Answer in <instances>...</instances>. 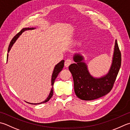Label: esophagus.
<instances>
[{
    "mask_svg": "<svg viewBox=\"0 0 130 130\" xmlns=\"http://www.w3.org/2000/svg\"><path fill=\"white\" fill-rule=\"evenodd\" d=\"M72 60H70V59L66 60L65 61V67L66 68L68 67L71 64V63H72Z\"/></svg>",
    "mask_w": 130,
    "mask_h": 130,
    "instance_id": "34e87169",
    "label": "esophagus"
}]
</instances>
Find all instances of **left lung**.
Returning a JSON list of instances; mask_svg holds the SVG:
<instances>
[{"label":"left lung","instance_id":"1","mask_svg":"<svg viewBox=\"0 0 130 130\" xmlns=\"http://www.w3.org/2000/svg\"><path fill=\"white\" fill-rule=\"evenodd\" d=\"M69 69L73 76L75 95L83 100H93L105 96L112 89L121 65V53L116 40L111 67L106 75L95 78L90 74L87 65L80 54L74 55Z\"/></svg>","mask_w":130,"mask_h":130}]
</instances>
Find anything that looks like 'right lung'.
<instances>
[{
	"label": "right lung",
	"instance_id": "obj_1",
	"mask_svg": "<svg viewBox=\"0 0 130 130\" xmlns=\"http://www.w3.org/2000/svg\"><path fill=\"white\" fill-rule=\"evenodd\" d=\"M35 28L34 27H32V28H29V27H27V28H24V29H22L21 31H20L19 33H18L17 34H16L15 36L13 37V38L12 39V40L10 42V44L9 45V47H8V52H9V51L11 50L12 47L13 46V45L14 43L16 42V40L17 39V38L20 37V35H21L22 34V33L23 32H24L25 30H32V29H34ZM8 54H7V60L8 61ZM63 66H64V60H62L61 61L58 63L55 66V67L54 68V70H53V72L52 73V79H51V85H52V88H51V90L50 91V93L49 94V95H48V98L45 99V100L43 101V102L40 103H36V104H33V103H28L29 104H34V105H36V104H42V103H46L47 101H49L50 100V99L52 98V96L53 95V84H54L55 82V80L56 79V78H57V75H58V74L60 73V72H61L62 70V69L63 68Z\"/></svg>",
	"mask_w": 130,
	"mask_h": 130
}]
</instances>
